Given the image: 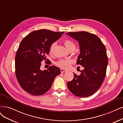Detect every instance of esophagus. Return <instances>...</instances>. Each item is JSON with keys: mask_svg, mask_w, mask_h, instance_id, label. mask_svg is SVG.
I'll use <instances>...</instances> for the list:
<instances>
[{"mask_svg": "<svg viewBox=\"0 0 123 123\" xmlns=\"http://www.w3.org/2000/svg\"><path fill=\"white\" fill-rule=\"evenodd\" d=\"M61 73H64V72H67V70H65V69H61Z\"/></svg>", "mask_w": 123, "mask_h": 123, "instance_id": "1", "label": "esophagus"}]
</instances>
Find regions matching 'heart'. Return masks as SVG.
I'll list each match as a JSON object with an SVG mask.
<instances>
[{
	"instance_id": "obj_1",
	"label": "heart",
	"mask_w": 123,
	"mask_h": 123,
	"mask_svg": "<svg viewBox=\"0 0 123 123\" xmlns=\"http://www.w3.org/2000/svg\"><path fill=\"white\" fill-rule=\"evenodd\" d=\"M64 43L65 47L67 48L68 50H69L70 49L75 48V44L72 42L71 40L69 39H66L64 41ZM56 46V43H53L51 47L49 48V53L50 54H52L53 52L54 49ZM72 63V61L71 60H69V59H61V60H59L56 63V64L61 68H63L66 69L68 68L70 65Z\"/></svg>"
}]
</instances>
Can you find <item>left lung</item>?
Masks as SVG:
<instances>
[{
	"instance_id": "left-lung-1",
	"label": "left lung",
	"mask_w": 123,
	"mask_h": 123,
	"mask_svg": "<svg viewBox=\"0 0 123 123\" xmlns=\"http://www.w3.org/2000/svg\"><path fill=\"white\" fill-rule=\"evenodd\" d=\"M79 42L80 54L77 64L84 67L80 75L67 83L70 91L75 96L86 97L96 92L105 77L108 64L106 48L98 36L86 31L66 33Z\"/></svg>"
}]
</instances>
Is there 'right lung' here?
<instances>
[{"label":"right lung","mask_w":123,"mask_h":123,"mask_svg":"<svg viewBox=\"0 0 123 123\" xmlns=\"http://www.w3.org/2000/svg\"><path fill=\"white\" fill-rule=\"evenodd\" d=\"M64 33L41 29L32 32L21 41L15 58V72L18 82L26 92L34 96L45 93L60 74V69L56 66H50L44 70L40 67L52 43Z\"/></svg>","instance_id":"right-lung-1"}]
</instances>
